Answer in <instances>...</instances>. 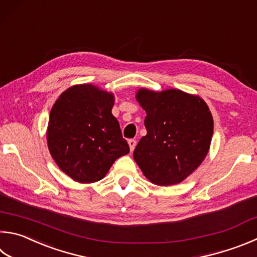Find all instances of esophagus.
<instances>
[{"label":"esophagus","instance_id":"1","mask_svg":"<svg viewBox=\"0 0 257 257\" xmlns=\"http://www.w3.org/2000/svg\"><path fill=\"white\" fill-rule=\"evenodd\" d=\"M128 145H129V147H130V152H134L135 147H136V141H135V139H129Z\"/></svg>","mask_w":257,"mask_h":257}]
</instances>
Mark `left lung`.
Masks as SVG:
<instances>
[{"instance_id":"obj_1","label":"left lung","mask_w":257,"mask_h":257,"mask_svg":"<svg viewBox=\"0 0 257 257\" xmlns=\"http://www.w3.org/2000/svg\"><path fill=\"white\" fill-rule=\"evenodd\" d=\"M136 100L146 112L147 135L134 160L152 183H181L201 165L209 152L213 119L199 95L177 88L161 92L139 88Z\"/></svg>"}]
</instances>
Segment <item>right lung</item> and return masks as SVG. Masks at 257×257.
Returning a JSON list of instances; mask_svg holds the SVG:
<instances>
[{"mask_svg":"<svg viewBox=\"0 0 257 257\" xmlns=\"http://www.w3.org/2000/svg\"><path fill=\"white\" fill-rule=\"evenodd\" d=\"M113 93L93 84L68 87L51 108L47 145L65 174L78 183L103 179L116 158L129 153L118 120Z\"/></svg>","mask_w":257,"mask_h":257,"instance_id":"add662e5","label":"right lung"}]
</instances>
